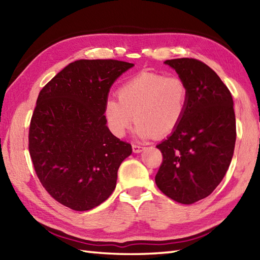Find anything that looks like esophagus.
<instances>
[{
    "label": "esophagus",
    "instance_id": "obj_1",
    "mask_svg": "<svg viewBox=\"0 0 260 260\" xmlns=\"http://www.w3.org/2000/svg\"><path fill=\"white\" fill-rule=\"evenodd\" d=\"M132 148H133V152H134V153H141V152L143 151V148H144V147H143L142 145L133 144V145H132Z\"/></svg>",
    "mask_w": 260,
    "mask_h": 260
}]
</instances>
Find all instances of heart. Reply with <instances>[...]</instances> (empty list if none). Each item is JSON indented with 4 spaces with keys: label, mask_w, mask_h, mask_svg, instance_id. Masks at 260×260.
<instances>
[{
    "label": "heart",
    "mask_w": 260,
    "mask_h": 260,
    "mask_svg": "<svg viewBox=\"0 0 260 260\" xmlns=\"http://www.w3.org/2000/svg\"><path fill=\"white\" fill-rule=\"evenodd\" d=\"M117 95L118 99L108 98L104 107L110 132L123 137L135 120L137 135L152 139L178 128L186 112L189 90L180 77L144 71L121 85Z\"/></svg>",
    "instance_id": "heart-1"
}]
</instances>
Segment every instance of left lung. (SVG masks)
<instances>
[{
	"mask_svg": "<svg viewBox=\"0 0 260 260\" xmlns=\"http://www.w3.org/2000/svg\"><path fill=\"white\" fill-rule=\"evenodd\" d=\"M165 63L183 79L189 99L178 128L156 145L163 159L155 183L172 200L191 204L211 194L229 168L237 135L234 101L219 76L200 60Z\"/></svg>",
	"mask_w": 260,
	"mask_h": 260,
	"instance_id": "1",
	"label": "left lung"
}]
</instances>
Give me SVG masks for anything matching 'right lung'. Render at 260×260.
<instances>
[{
    "label": "right lung",
    "instance_id": "right-lung-1",
    "mask_svg": "<svg viewBox=\"0 0 260 260\" xmlns=\"http://www.w3.org/2000/svg\"><path fill=\"white\" fill-rule=\"evenodd\" d=\"M133 63L77 60L39 92L29 128V153L42 186L54 200L86 211L115 190L132 145L110 133L104 116L109 88Z\"/></svg>",
    "mask_w": 260,
    "mask_h": 260
}]
</instances>
